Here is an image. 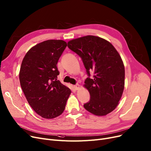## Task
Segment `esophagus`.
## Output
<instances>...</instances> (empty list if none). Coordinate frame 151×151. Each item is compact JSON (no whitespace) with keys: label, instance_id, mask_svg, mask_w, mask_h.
<instances>
[{"label":"esophagus","instance_id":"34e87169","mask_svg":"<svg viewBox=\"0 0 151 151\" xmlns=\"http://www.w3.org/2000/svg\"><path fill=\"white\" fill-rule=\"evenodd\" d=\"M73 88H74V89L75 90H78L80 88V85H78V84H77V85H75L74 86H73Z\"/></svg>","mask_w":151,"mask_h":151}]
</instances>
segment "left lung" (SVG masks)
Listing matches in <instances>:
<instances>
[{"instance_id": "left-lung-1", "label": "left lung", "mask_w": 151, "mask_h": 151, "mask_svg": "<svg viewBox=\"0 0 151 151\" xmlns=\"http://www.w3.org/2000/svg\"><path fill=\"white\" fill-rule=\"evenodd\" d=\"M68 47L81 58L88 76L94 73L93 78H88L83 85L90 94L84 108L98 116L112 112L124 88V65L118 51L108 40L94 35L73 39Z\"/></svg>"}]
</instances>
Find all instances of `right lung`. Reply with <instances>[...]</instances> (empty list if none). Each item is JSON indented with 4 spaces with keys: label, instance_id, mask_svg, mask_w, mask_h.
<instances>
[{
    "label": "right lung",
    "instance_id": "add662e5",
    "mask_svg": "<svg viewBox=\"0 0 151 151\" xmlns=\"http://www.w3.org/2000/svg\"><path fill=\"white\" fill-rule=\"evenodd\" d=\"M67 46L62 40H48L37 44L22 60L19 80L28 103L43 118L53 119L65 110L71 93L57 80L58 61Z\"/></svg>",
    "mask_w": 151,
    "mask_h": 151
}]
</instances>
